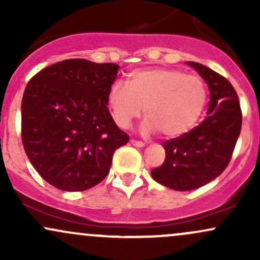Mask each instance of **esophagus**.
Segmentation results:
<instances>
[{"instance_id":"1","label":"esophagus","mask_w":260,"mask_h":260,"mask_svg":"<svg viewBox=\"0 0 260 260\" xmlns=\"http://www.w3.org/2000/svg\"><path fill=\"white\" fill-rule=\"evenodd\" d=\"M131 143H132L134 147H137V148H143V147H144V145H145V143L140 142V140H136V139L131 140Z\"/></svg>"}]
</instances>
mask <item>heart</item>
Here are the masks:
<instances>
[{"mask_svg":"<svg viewBox=\"0 0 260 260\" xmlns=\"http://www.w3.org/2000/svg\"><path fill=\"white\" fill-rule=\"evenodd\" d=\"M207 86L202 78L174 68H144L128 74L127 84L112 83L107 94L112 117L127 129L142 116V132L157 131L166 138H177L196 126L207 105Z\"/></svg>","mask_w":260,"mask_h":260,"instance_id":"obj_1","label":"heart"}]
</instances>
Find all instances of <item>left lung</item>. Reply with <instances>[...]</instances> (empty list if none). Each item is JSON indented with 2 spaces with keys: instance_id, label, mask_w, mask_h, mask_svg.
<instances>
[{
  "instance_id": "obj_1",
  "label": "left lung",
  "mask_w": 260,
  "mask_h": 260,
  "mask_svg": "<svg viewBox=\"0 0 260 260\" xmlns=\"http://www.w3.org/2000/svg\"><path fill=\"white\" fill-rule=\"evenodd\" d=\"M187 64L201 74L210 91L208 116L199 126L164 142L166 157L151 170L157 183L175 190H192L215 180L228 168L242 127L237 92L225 77L197 62Z\"/></svg>"
}]
</instances>
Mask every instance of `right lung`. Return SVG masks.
Masks as SVG:
<instances>
[{"mask_svg":"<svg viewBox=\"0 0 260 260\" xmlns=\"http://www.w3.org/2000/svg\"><path fill=\"white\" fill-rule=\"evenodd\" d=\"M120 66L71 58L29 80L22 100V142L38 174L67 192L96 186L129 137L107 109Z\"/></svg>","mask_w":260,"mask_h":260,"instance_id":"obj_1","label":"right lung"}]
</instances>
